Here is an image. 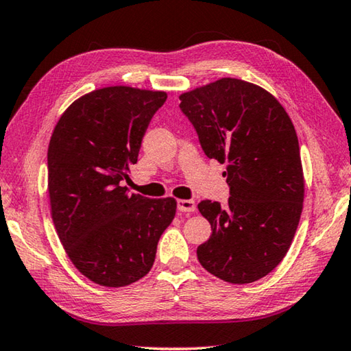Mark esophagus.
Segmentation results:
<instances>
[{
	"label": "esophagus",
	"instance_id": "1",
	"mask_svg": "<svg viewBox=\"0 0 351 351\" xmlns=\"http://www.w3.org/2000/svg\"><path fill=\"white\" fill-rule=\"evenodd\" d=\"M177 209L180 213H194L195 202L194 200H177Z\"/></svg>",
	"mask_w": 351,
	"mask_h": 351
}]
</instances>
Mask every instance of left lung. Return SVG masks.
I'll use <instances>...</instances> for the list:
<instances>
[{
    "instance_id": "8db88e82",
    "label": "left lung",
    "mask_w": 351,
    "mask_h": 351,
    "mask_svg": "<svg viewBox=\"0 0 351 351\" xmlns=\"http://www.w3.org/2000/svg\"><path fill=\"white\" fill-rule=\"evenodd\" d=\"M180 108L209 158L226 163V206L203 200L213 228L197 247L209 274L247 284L278 266L298 228L304 174L298 136L286 110L261 87L221 77L180 95Z\"/></svg>"
}]
</instances>
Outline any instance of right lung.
I'll return each instance as SVG.
<instances>
[{
    "label": "right lung",
    "instance_id": "add662e5",
    "mask_svg": "<svg viewBox=\"0 0 351 351\" xmlns=\"http://www.w3.org/2000/svg\"><path fill=\"white\" fill-rule=\"evenodd\" d=\"M165 91L125 85L76 99L49 143V197L71 263L99 286L123 287L154 264L157 243L174 220L173 197L148 198L121 186Z\"/></svg>",
    "mask_w": 351,
    "mask_h": 351
}]
</instances>
